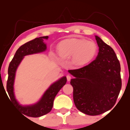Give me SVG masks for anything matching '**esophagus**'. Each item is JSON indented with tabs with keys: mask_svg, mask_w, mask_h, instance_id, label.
<instances>
[{
	"mask_svg": "<svg viewBox=\"0 0 130 130\" xmlns=\"http://www.w3.org/2000/svg\"><path fill=\"white\" fill-rule=\"evenodd\" d=\"M71 77L70 76V75H67V80H68V81H70V80H71Z\"/></svg>",
	"mask_w": 130,
	"mask_h": 130,
	"instance_id": "1",
	"label": "esophagus"
}]
</instances>
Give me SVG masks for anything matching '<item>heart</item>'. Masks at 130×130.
Instances as JSON below:
<instances>
[{
  "label": "heart",
  "mask_w": 130,
  "mask_h": 130,
  "mask_svg": "<svg viewBox=\"0 0 130 130\" xmlns=\"http://www.w3.org/2000/svg\"><path fill=\"white\" fill-rule=\"evenodd\" d=\"M97 45L92 40L70 38L62 41L57 46L58 54L62 59L72 57L76 67L87 65L93 59L97 53Z\"/></svg>",
  "instance_id": "b5f03b06"
}]
</instances>
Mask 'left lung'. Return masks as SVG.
Here are the masks:
<instances>
[{
    "mask_svg": "<svg viewBox=\"0 0 130 130\" xmlns=\"http://www.w3.org/2000/svg\"><path fill=\"white\" fill-rule=\"evenodd\" d=\"M95 39L99 47L96 59L83 68L68 70L74 77L70 81L74 104L89 116L111 109L122 87L120 65L114 51L99 37Z\"/></svg>",
    "mask_w": 130,
    "mask_h": 130,
    "instance_id": "8db88e82",
    "label": "left lung"
}]
</instances>
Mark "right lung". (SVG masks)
Masks as SVG:
<instances>
[{"mask_svg": "<svg viewBox=\"0 0 130 130\" xmlns=\"http://www.w3.org/2000/svg\"><path fill=\"white\" fill-rule=\"evenodd\" d=\"M47 38L48 36L40 37L20 46L18 50L16 51L15 54L8 67V77L7 83V90L10 100L18 110L21 112L22 114L26 115L28 117H38L50 112L53 108L54 100L56 95L67 83L66 76L61 77L60 79L51 85L50 87L43 94L41 99L37 103L32 105H21L15 98L13 85L17 68L24 56L45 51L46 44L43 42V39L47 40Z\"/></svg>", "mask_w": 130, "mask_h": 130, "instance_id": "obj_1", "label": "right lung"}]
</instances>
